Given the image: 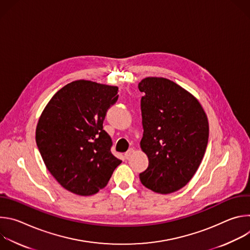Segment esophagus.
I'll return each instance as SVG.
<instances>
[{"label":"esophagus","instance_id":"34e87169","mask_svg":"<svg viewBox=\"0 0 250 250\" xmlns=\"http://www.w3.org/2000/svg\"><path fill=\"white\" fill-rule=\"evenodd\" d=\"M133 152H134V149H133V148H129V149L125 153V157L126 159H128V158L133 154Z\"/></svg>","mask_w":250,"mask_h":250}]
</instances>
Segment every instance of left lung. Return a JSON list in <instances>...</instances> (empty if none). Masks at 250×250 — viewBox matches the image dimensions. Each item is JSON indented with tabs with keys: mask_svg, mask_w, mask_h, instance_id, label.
I'll list each match as a JSON object with an SVG mask.
<instances>
[{
	"mask_svg": "<svg viewBox=\"0 0 250 250\" xmlns=\"http://www.w3.org/2000/svg\"><path fill=\"white\" fill-rule=\"evenodd\" d=\"M144 136L140 147L148 157L139 174L142 185L159 194L183 188L198 170L208 139V123L200 102L184 88L162 77L138 84Z\"/></svg>",
	"mask_w": 250,
	"mask_h": 250,
	"instance_id": "8db88e82",
	"label": "left lung"
}]
</instances>
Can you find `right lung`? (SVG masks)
Returning <instances> with one entry per match:
<instances>
[{
    "mask_svg": "<svg viewBox=\"0 0 250 250\" xmlns=\"http://www.w3.org/2000/svg\"><path fill=\"white\" fill-rule=\"evenodd\" d=\"M119 88L88 80L61 88L40 117L35 141L43 162L66 190L91 196L108 184L122 163L111 152L112 138L103 129Z\"/></svg>",
    "mask_w": 250,
    "mask_h": 250,
    "instance_id": "obj_1",
    "label": "right lung"
}]
</instances>
